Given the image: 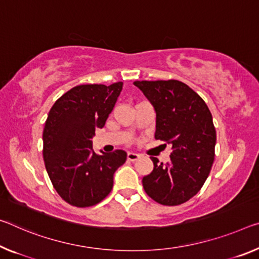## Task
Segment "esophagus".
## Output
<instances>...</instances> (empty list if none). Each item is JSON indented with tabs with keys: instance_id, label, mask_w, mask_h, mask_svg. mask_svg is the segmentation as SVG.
<instances>
[{
	"instance_id": "obj_1",
	"label": "esophagus",
	"mask_w": 259,
	"mask_h": 259,
	"mask_svg": "<svg viewBox=\"0 0 259 259\" xmlns=\"http://www.w3.org/2000/svg\"><path fill=\"white\" fill-rule=\"evenodd\" d=\"M138 158L139 154L135 153V152H128V154H126V159H128L129 161H136Z\"/></svg>"
}]
</instances>
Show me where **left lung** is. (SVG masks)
Masks as SVG:
<instances>
[{
	"label": "left lung",
	"instance_id": "obj_1",
	"mask_svg": "<svg viewBox=\"0 0 259 259\" xmlns=\"http://www.w3.org/2000/svg\"><path fill=\"white\" fill-rule=\"evenodd\" d=\"M153 106L155 139L171 145L170 162L152 157L153 170L143 187L155 202L168 206L186 203L210 174L217 135L210 109L194 90L180 80L134 81Z\"/></svg>",
	"mask_w": 259,
	"mask_h": 259
}]
</instances>
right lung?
I'll list each match as a JSON object with an SVG mask.
<instances>
[{
    "label": "right lung",
    "instance_id": "1",
    "mask_svg": "<svg viewBox=\"0 0 259 259\" xmlns=\"http://www.w3.org/2000/svg\"><path fill=\"white\" fill-rule=\"evenodd\" d=\"M122 86V81L78 85L49 110L42 134L45 166L57 194L73 206L100 203L112 190L114 173L125 162L123 150L99 155L91 141L96 129L105 125Z\"/></svg>",
    "mask_w": 259,
    "mask_h": 259
}]
</instances>
